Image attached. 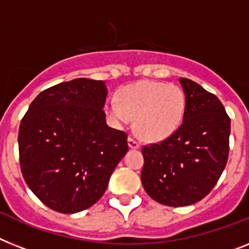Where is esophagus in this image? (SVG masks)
<instances>
[{"instance_id":"1","label":"esophagus","mask_w":249,"mask_h":249,"mask_svg":"<svg viewBox=\"0 0 249 249\" xmlns=\"http://www.w3.org/2000/svg\"><path fill=\"white\" fill-rule=\"evenodd\" d=\"M128 146L131 147V149H139L140 142L137 141L136 139H133L132 136H129L128 137Z\"/></svg>"}]
</instances>
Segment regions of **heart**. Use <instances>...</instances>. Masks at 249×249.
Segmentation results:
<instances>
[{
	"mask_svg": "<svg viewBox=\"0 0 249 249\" xmlns=\"http://www.w3.org/2000/svg\"><path fill=\"white\" fill-rule=\"evenodd\" d=\"M186 94L174 84L143 80L123 86L107 114L118 124L135 118V129L146 141H161L176 132L183 120Z\"/></svg>",
	"mask_w": 249,
	"mask_h": 249,
	"instance_id": "obj_1",
	"label": "heart"
}]
</instances>
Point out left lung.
Returning <instances> with one entry per match:
<instances>
[{"label":"left lung","mask_w":249,"mask_h":249,"mask_svg":"<svg viewBox=\"0 0 249 249\" xmlns=\"http://www.w3.org/2000/svg\"><path fill=\"white\" fill-rule=\"evenodd\" d=\"M186 94L183 122L168 139L142 147L141 182L153 200L187 206L210 194L229 157L231 118L213 92L180 77Z\"/></svg>","instance_id":"1"}]
</instances>
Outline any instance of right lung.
<instances>
[{"mask_svg":"<svg viewBox=\"0 0 249 249\" xmlns=\"http://www.w3.org/2000/svg\"><path fill=\"white\" fill-rule=\"evenodd\" d=\"M102 80L75 79L43 90L18 128L24 179L49 209L73 213L104 195L128 151L127 133L107 126Z\"/></svg>","mask_w":249,"mask_h":249,"instance_id":"right-lung-1","label":"right lung"}]
</instances>
